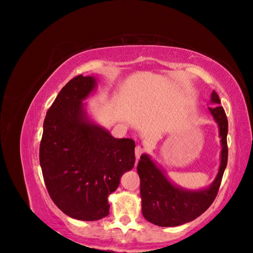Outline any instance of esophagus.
<instances>
[{
    "instance_id": "34e87169",
    "label": "esophagus",
    "mask_w": 253,
    "mask_h": 253,
    "mask_svg": "<svg viewBox=\"0 0 253 253\" xmlns=\"http://www.w3.org/2000/svg\"><path fill=\"white\" fill-rule=\"evenodd\" d=\"M143 152H144V149L141 148L140 145H137L136 149H135V155H136V159H137V160L139 159V157L141 156V154H142Z\"/></svg>"
}]
</instances>
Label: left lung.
<instances>
[{"instance_id":"left-lung-1","label":"left lung","mask_w":253,"mask_h":253,"mask_svg":"<svg viewBox=\"0 0 253 253\" xmlns=\"http://www.w3.org/2000/svg\"><path fill=\"white\" fill-rule=\"evenodd\" d=\"M211 102L217 104L209 108V111L219 127L221 154L217 176L209 188L189 191L175 186L149 155L140 156L137 172L140 178L142 214L152 224L175 227L189 223L202 215L215 200L228 160V120L224 108L219 105V97L214 90Z\"/></svg>"}]
</instances>
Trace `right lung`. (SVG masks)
Listing matches in <instances>:
<instances>
[{
  "mask_svg": "<svg viewBox=\"0 0 253 253\" xmlns=\"http://www.w3.org/2000/svg\"><path fill=\"white\" fill-rule=\"evenodd\" d=\"M96 86L77 76L60 90L46 113L40 165L52 202L66 215L93 221L110 213L108 197L135 164V141L117 139L88 120L82 101Z\"/></svg>",
  "mask_w": 253,
  "mask_h": 253,
  "instance_id": "add662e5",
  "label": "right lung"
}]
</instances>
